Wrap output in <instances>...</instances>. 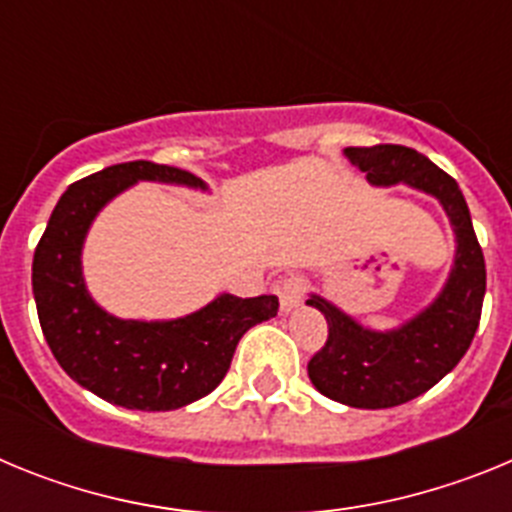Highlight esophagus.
Segmentation results:
<instances>
[{
  "label": "esophagus",
  "mask_w": 512,
  "mask_h": 512,
  "mask_svg": "<svg viewBox=\"0 0 512 512\" xmlns=\"http://www.w3.org/2000/svg\"><path fill=\"white\" fill-rule=\"evenodd\" d=\"M305 289H307V279L302 277V274H289V277H284L277 289L282 310L284 312L295 310V307L302 302V297H305Z\"/></svg>",
  "instance_id": "1"
}]
</instances>
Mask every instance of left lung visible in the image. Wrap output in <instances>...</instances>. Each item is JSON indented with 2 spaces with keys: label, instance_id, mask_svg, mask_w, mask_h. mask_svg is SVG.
Here are the masks:
<instances>
[{
  "label": "left lung",
  "instance_id": "left-lung-1",
  "mask_svg": "<svg viewBox=\"0 0 512 512\" xmlns=\"http://www.w3.org/2000/svg\"><path fill=\"white\" fill-rule=\"evenodd\" d=\"M346 156L366 171L372 184L390 187L405 182L438 197L459 241L454 271L441 297L400 330L374 333L320 297L312 295L307 300V305L323 312L328 323V341L307 361L315 390L351 408H395L441 382L472 346L487 287L485 253L459 184L431 158L395 143L351 146Z\"/></svg>",
  "mask_w": 512,
  "mask_h": 512
}]
</instances>
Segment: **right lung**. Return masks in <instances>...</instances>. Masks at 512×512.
I'll return each mask as SVG.
<instances>
[{
  "mask_svg": "<svg viewBox=\"0 0 512 512\" xmlns=\"http://www.w3.org/2000/svg\"><path fill=\"white\" fill-rule=\"evenodd\" d=\"M138 179L205 187L176 166L128 161L79 179L61 194L33 259L38 320L74 382L128 410H176L210 395L228 374L248 328L277 315L274 295H223L169 323L117 320L94 305L81 279V243L102 205Z\"/></svg>",
  "mask_w": 512,
  "mask_h": 512,
  "instance_id": "1",
  "label": "right lung"
}]
</instances>
